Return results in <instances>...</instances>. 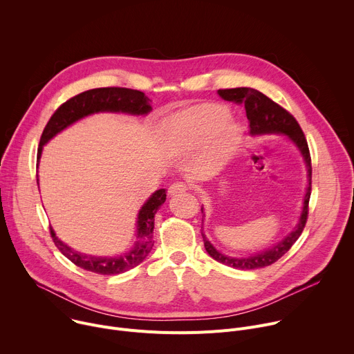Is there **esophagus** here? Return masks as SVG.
I'll return each instance as SVG.
<instances>
[{"label":"esophagus","mask_w":354,"mask_h":354,"mask_svg":"<svg viewBox=\"0 0 354 354\" xmlns=\"http://www.w3.org/2000/svg\"><path fill=\"white\" fill-rule=\"evenodd\" d=\"M186 190H187V186H186L183 182H176V183H174V185L169 186L168 193H169L171 196H175V194L183 193V192H186Z\"/></svg>","instance_id":"1"}]
</instances>
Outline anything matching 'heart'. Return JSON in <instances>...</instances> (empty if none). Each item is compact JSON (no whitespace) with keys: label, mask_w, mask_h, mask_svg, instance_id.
<instances>
[{"label":"heart","mask_w":354,"mask_h":354,"mask_svg":"<svg viewBox=\"0 0 354 354\" xmlns=\"http://www.w3.org/2000/svg\"><path fill=\"white\" fill-rule=\"evenodd\" d=\"M160 136L172 149H189L205 144L210 161L227 157L241 137V126L230 111L218 104H201L167 116L160 123Z\"/></svg>","instance_id":"1"}]
</instances>
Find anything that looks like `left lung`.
I'll use <instances>...</instances> for the list:
<instances>
[{
    "mask_svg": "<svg viewBox=\"0 0 354 354\" xmlns=\"http://www.w3.org/2000/svg\"><path fill=\"white\" fill-rule=\"evenodd\" d=\"M224 100H231L235 104H243L246 111V118L249 120V134L250 136H265V134H283L286 136L299 151L302 156V160L306 162L307 168V178L308 185L306 189L304 201H302V209L301 216L298 218V223L295 227L279 242H276L273 246L259 250L254 255L249 257H228L224 255L223 252L216 249V246L209 241L206 234L201 230V236H203L205 248L207 254L217 262L241 270H255L261 268L270 266L272 263L277 262L286 252L294 245V242L299 238L302 230L306 227L307 217H308V203H310V196H311V156L308 144L306 140L304 133H302L299 124L297 120L280 105L262 92L254 89V88H231V89H218L217 92ZM201 213H203V218L206 217L205 209L201 207ZM203 228V227H201Z\"/></svg>",
    "mask_w": 354,
    "mask_h": 354,
    "instance_id": "obj_1",
    "label": "left lung"
}]
</instances>
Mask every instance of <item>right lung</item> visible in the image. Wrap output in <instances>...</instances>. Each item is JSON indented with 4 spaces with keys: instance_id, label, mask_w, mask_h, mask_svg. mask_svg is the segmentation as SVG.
<instances>
[{
    "instance_id": "obj_1",
    "label": "right lung",
    "mask_w": 354,
    "mask_h": 354,
    "mask_svg": "<svg viewBox=\"0 0 354 354\" xmlns=\"http://www.w3.org/2000/svg\"><path fill=\"white\" fill-rule=\"evenodd\" d=\"M151 100L145 96L144 92L129 88H95L85 91L64 102L55 115L50 118L46 124L43 134L40 137L39 149H37V162L40 161L43 145H46L55 136L74 124L75 122L95 115V113H126L133 116H145L153 108H151ZM39 167V164H37ZM39 185V178H37ZM167 190L158 189L151 194L145 203L141 206L137 221H136V242L129 252H124L118 257H95L86 255L78 252L60 241L50 227V234L59 248L62 254L70 259L74 265L88 272H93L97 274H120L124 273L137 265H140L151 252L154 246L153 231H154V217L158 209L165 203Z\"/></svg>"
}]
</instances>
